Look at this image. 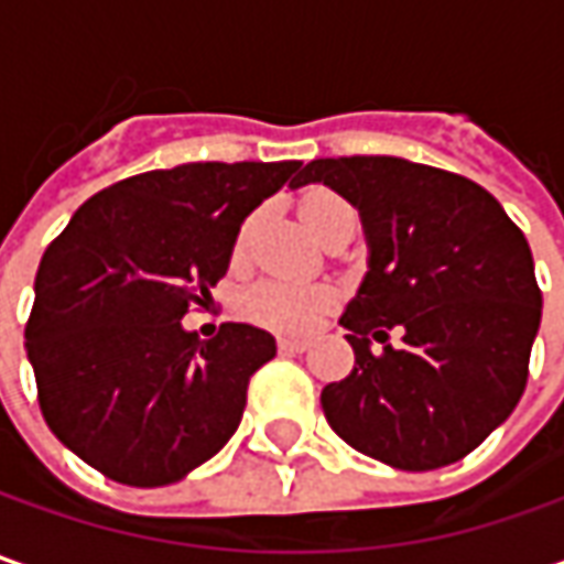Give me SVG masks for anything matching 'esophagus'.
Returning <instances> with one entry per match:
<instances>
[{"label": "esophagus", "mask_w": 564, "mask_h": 564, "mask_svg": "<svg viewBox=\"0 0 564 564\" xmlns=\"http://www.w3.org/2000/svg\"><path fill=\"white\" fill-rule=\"evenodd\" d=\"M307 348H311V341H307V338H289V336L279 338V351H282V355H301V351H307Z\"/></svg>", "instance_id": "obj_1"}]
</instances>
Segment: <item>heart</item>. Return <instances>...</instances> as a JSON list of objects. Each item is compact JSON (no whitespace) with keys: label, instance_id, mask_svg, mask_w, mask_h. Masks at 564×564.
Segmentation results:
<instances>
[{"label":"heart","instance_id":"b5f03b06","mask_svg":"<svg viewBox=\"0 0 564 564\" xmlns=\"http://www.w3.org/2000/svg\"><path fill=\"white\" fill-rule=\"evenodd\" d=\"M351 206L341 197L329 194V191H314L304 197L301 204V219L311 231H319L336 213H345ZM248 228L238 238V250L245 248ZM333 307V289L323 282H292V279H267L257 282L248 294H245V314L253 323H263L270 329H282V333H304L311 329L319 316Z\"/></svg>","mask_w":564,"mask_h":564}]
</instances>
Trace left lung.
I'll return each instance as SVG.
<instances>
[{
  "instance_id": "1",
  "label": "left lung",
  "mask_w": 564,
  "mask_h": 564,
  "mask_svg": "<svg viewBox=\"0 0 564 564\" xmlns=\"http://www.w3.org/2000/svg\"><path fill=\"white\" fill-rule=\"evenodd\" d=\"M304 185L355 206L370 250L338 319L355 370L323 389L326 421L399 470L462 462L528 386L543 311L528 238L470 178L399 156L314 160L292 187ZM389 328L402 329L399 349Z\"/></svg>"
}]
</instances>
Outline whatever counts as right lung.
<instances>
[{"label": "right lung", "mask_w": 564, "mask_h": 564, "mask_svg": "<svg viewBox=\"0 0 564 564\" xmlns=\"http://www.w3.org/2000/svg\"><path fill=\"white\" fill-rule=\"evenodd\" d=\"M297 169L143 172L94 194L46 248L24 338L40 411L80 462L128 487H165L231 440L275 338L223 323L200 341L182 319L226 275L241 223Z\"/></svg>", "instance_id": "right-lung-1"}]
</instances>
